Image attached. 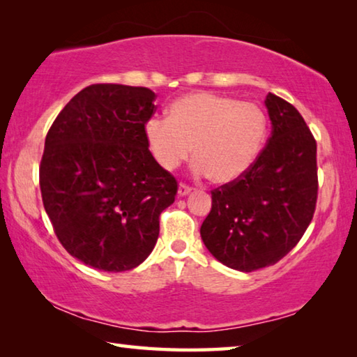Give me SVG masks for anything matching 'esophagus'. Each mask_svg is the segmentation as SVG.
I'll return each mask as SVG.
<instances>
[{"instance_id": "34e87169", "label": "esophagus", "mask_w": 357, "mask_h": 357, "mask_svg": "<svg viewBox=\"0 0 357 357\" xmlns=\"http://www.w3.org/2000/svg\"><path fill=\"white\" fill-rule=\"evenodd\" d=\"M190 192H192V187H189L187 184H183V183L179 184V187H178V195L179 197H185L187 193H190Z\"/></svg>"}]
</instances>
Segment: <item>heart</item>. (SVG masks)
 <instances>
[{"instance_id": "heart-1", "label": "heart", "mask_w": 357, "mask_h": 357, "mask_svg": "<svg viewBox=\"0 0 357 357\" xmlns=\"http://www.w3.org/2000/svg\"><path fill=\"white\" fill-rule=\"evenodd\" d=\"M144 135L164 170L178 168L193 146V173L209 174L214 183L225 184L257 162L268 135V118L250 102L192 93L173 102L167 119H148Z\"/></svg>"}]
</instances>
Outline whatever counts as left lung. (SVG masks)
Masks as SVG:
<instances>
[{
  "label": "left lung",
  "mask_w": 357,
  "mask_h": 357,
  "mask_svg": "<svg viewBox=\"0 0 357 357\" xmlns=\"http://www.w3.org/2000/svg\"><path fill=\"white\" fill-rule=\"evenodd\" d=\"M273 132L243 176L217 187L200 234L228 268L252 271L275 264L299 243L317 206V142L301 113L269 93Z\"/></svg>",
  "instance_id": "1"
}]
</instances>
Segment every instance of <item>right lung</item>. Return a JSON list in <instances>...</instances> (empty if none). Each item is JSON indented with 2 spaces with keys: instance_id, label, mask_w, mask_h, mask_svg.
Segmentation results:
<instances>
[{
  "instance_id": "1",
  "label": "right lung",
  "mask_w": 357,
  "mask_h": 357,
  "mask_svg": "<svg viewBox=\"0 0 357 357\" xmlns=\"http://www.w3.org/2000/svg\"><path fill=\"white\" fill-rule=\"evenodd\" d=\"M155 94L99 83L69 100L45 137L39 184L56 238L72 257L107 273L143 263L178 183L148 149Z\"/></svg>"
}]
</instances>
